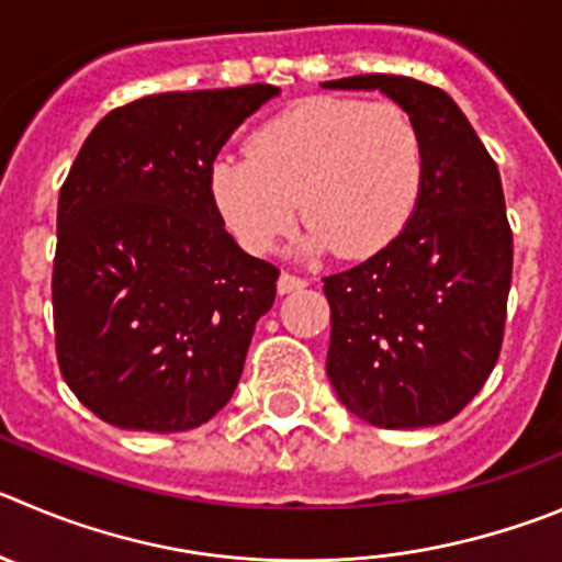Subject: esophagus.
<instances>
[{"instance_id": "1", "label": "esophagus", "mask_w": 562, "mask_h": 562, "mask_svg": "<svg viewBox=\"0 0 562 562\" xmlns=\"http://www.w3.org/2000/svg\"><path fill=\"white\" fill-rule=\"evenodd\" d=\"M307 285L305 277H296V274H288V271H282L280 280H277V291L280 293H293V291H302V288Z\"/></svg>"}]
</instances>
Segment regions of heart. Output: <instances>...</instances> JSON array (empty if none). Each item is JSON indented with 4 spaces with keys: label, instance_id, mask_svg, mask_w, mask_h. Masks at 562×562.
<instances>
[{
    "label": "heart",
    "instance_id": "b5f03b06",
    "mask_svg": "<svg viewBox=\"0 0 562 562\" xmlns=\"http://www.w3.org/2000/svg\"><path fill=\"white\" fill-rule=\"evenodd\" d=\"M424 182L416 124L391 102L305 99L210 162V196L229 233L266 255L299 216L296 255L369 257L411 222Z\"/></svg>",
    "mask_w": 562,
    "mask_h": 562
}]
</instances>
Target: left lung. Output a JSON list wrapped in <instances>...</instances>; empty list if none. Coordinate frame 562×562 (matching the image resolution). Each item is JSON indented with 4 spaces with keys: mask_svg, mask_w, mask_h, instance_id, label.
Listing matches in <instances>:
<instances>
[{
    "mask_svg": "<svg viewBox=\"0 0 562 562\" xmlns=\"http://www.w3.org/2000/svg\"><path fill=\"white\" fill-rule=\"evenodd\" d=\"M322 88L385 93L424 146L405 229L360 266L324 277L327 376L340 405L374 427H435L474 400L499 358L513 277L499 169L440 88L396 75Z\"/></svg>",
    "mask_w": 562,
    "mask_h": 562,
    "instance_id": "left-lung-1",
    "label": "left lung"
}]
</instances>
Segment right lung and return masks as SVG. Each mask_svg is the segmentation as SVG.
<instances>
[{
    "mask_svg": "<svg viewBox=\"0 0 562 562\" xmlns=\"http://www.w3.org/2000/svg\"><path fill=\"white\" fill-rule=\"evenodd\" d=\"M274 86L155 93L91 130L57 199V363L135 432L202 427L229 400L280 271L224 229L210 162Z\"/></svg>",
    "mask_w": 562,
    "mask_h": 562,
    "instance_id": "add662e5",
    "label": "right lung"
}]
</instances>
